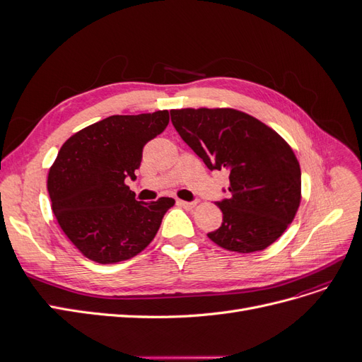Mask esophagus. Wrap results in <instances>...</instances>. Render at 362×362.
I'll use <instances>...</instances> for the list:
<instances>
[{
	"mask_svg": "<svg viewBox=\"0 0 362 362\" xmlns=\"http://www.w3.org/2000/svg\"><path fill=\"white\" fill-rule=\"evenodd\" d=\"M178 205H181V206H184V208H187V210H190V208H194V205H196V202H189V201H178Z\"/></svg>",
	"mask_w": 362,
	"mask_h": 362,
	"instance_id": "esophagus-1",
	"label": "esophagus"
}]
</instances>
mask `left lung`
<instances>
[{"instance_id":"1","label":"left lung","mask_w":362,"mask_h":362,"mask_svg":"<svg viewBox=\"0 0 362 362\" xmlns=\"http://www.w3.org/2000/svg\"><path fill=\"white\" fill-rule=\"evenodd\" d=\"M170 117L208 169L229 173V196L216 202L223 222L208 238L240 254L275 243L300 204V166L287 141L234 108H181Z\"/></svg>"}]
</instances>
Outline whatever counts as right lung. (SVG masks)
<instances>
[{"mask_svg":"<svg viewBox=\"0 0 362 362\" xmlns=\"http://www.w3.org/2000/svg\"><path fill=\"white\" fill-rule=\"evenodd\" d=\"M169 112L108 116L69 137L48 173L52 211L84 257L100 264L133 258L154 240L172 198L139 202L136 180L144 146L161 134Z\"/></svg>","mask_w":362,"mask_h":362,"instance_id":"obj_1","label":"right lung"}]
</instances>
